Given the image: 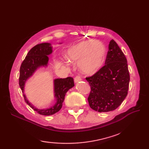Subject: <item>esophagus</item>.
I'll list each match as a JSON object with an SVG mask.
<instances>
[{
    "label": "esophagus",
    "mask_w": 149,
    "mask_h": 149,
    "mask_svg": "<svg viewBox=\"0 0 149 149\" xmlns=\"http://www.w3.org/2000/svg\"><path fill=\"white\" fill-rule=\"evenodd\" d=\"M74 81L75 83H78V82L80 81H81V76L79 75H78L74 78Z\"/></svg>",
    "instance_id": "34e87169"
}]
</instances>
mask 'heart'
Instances as JSON below:
<instances>
[{
  "label": "heart",
  "mask_w": 149,
  "mask_h": 149,
  "mask_svg": "<svg viewBox=\"0 0 149 149\" xmlns=\"http://www.w3.org/2000/svg\"><path fill=\"white\" fill-rule=\"evenodd\" d=\"M106 48L97 40H85L68 49L67 60L72 63H79L80 70L86 74L93 73L100 68L104 61Z\"/></svg>",
  "instance_id": "1"
}]
</instances>
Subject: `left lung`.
<instances>
[{"label":"left lung","instance_id":"left-lung-1","mask_svg":"<svg viewBox=\"0 0 149 149\" xmlns=\"http://www.w3.org/2000/svg\"><path fill=\"white\" fill-rule=\"evenodd\" d=\"M86 79L91 87L88 100L93 110L112 111L123 102L128 93L130 75L127 59L113 39L109 44L105 65Z\"/></svg>","mask_w":149,"mask_h":149}]
</instances>
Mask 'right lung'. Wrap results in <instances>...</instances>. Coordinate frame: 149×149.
<instances>
[{"label":"right lung","instance_id":"add662e5","mask_svg":"<svg viewBox=\"0 0 149 149\" xmlns=\"http://www.w3.org/2000/svg\"><path fill=\"white\" fill-rule=\"evenodd\" d=\"M52 53V47L49 43L38 44L31 48L27 53L20 68L19 86L24 92L25 83L30 76L32 75L37 68L41 66H47L48 61V55ZM55 84V96L56 103L53 107L47 109H38L26 100L25 94L23 96L25 102L38 114L43 116H51L59 111L63 105L66 93L70 89L74 86L73 78L56 79L54 81Z\"/></svg>","mask_w":149,"mask_h":149}]
</instances>
